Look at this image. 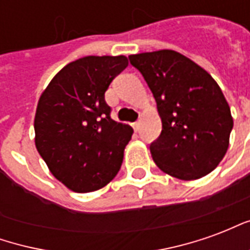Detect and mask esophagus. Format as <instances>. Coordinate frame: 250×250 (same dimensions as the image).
I'll use <instances>...</instances> for the list:
<instances>
[{
	"label": "esophagus",
	"mask_w": 250,
	"mask_h": 250,
	"mask_svg": "<svg viewBox=\"0 0 250 250\" xmlns=\"http://www.w3.org/2000/svg\"><path fill=\"white\" fill-rule=\"evenodd\" d=\"M132 127H134V130L135 131H139V128H141V123H139V122H135V123H132Z\"/></svg>",
	"instance_id": "34e87169"
}]
</instances>
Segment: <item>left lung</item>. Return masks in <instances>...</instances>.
Listing matches in <instances>:
<instances>
[{"label": "left lung", "mask_w": 250, "mask_h": 250, "mask_svg": "<svg viewBox=\"0 0 250 250\" xmlns=\"http://www.w3.org/2000/svg\"><path fill=\"white\" fill-rule=\"evenodd\" d=\"M157 102L162 132L150 145L152 159L171 177L198 179L225 157L233 128L224 93L204 68L178 52L128 56Z\"/></svg>", "instance_id": "8db88e82"}]
</instances>
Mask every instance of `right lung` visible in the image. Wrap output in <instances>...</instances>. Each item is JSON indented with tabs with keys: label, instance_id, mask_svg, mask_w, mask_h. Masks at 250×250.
Returning <instances> with one entry per match:
<instances>
[{
	"label": "right lung",
	"instance_id": "1",
	"mask_svg": "<svg viewBox=\"0 0 250 250\" xmlns=\"http://www.w3.org/2000/svg\"><path fill=\"white\" fill-rule=\"evenodd\" d=\"M127 65L125 56L79 59L52 79L39 100L36 148L73 191L99 190L120 170L134 130L112 120L104 93Z\"/></svg>",
	"mask_w": 250,
	"mask_h": 250
}]
</instances>
